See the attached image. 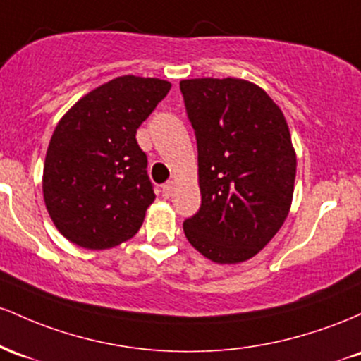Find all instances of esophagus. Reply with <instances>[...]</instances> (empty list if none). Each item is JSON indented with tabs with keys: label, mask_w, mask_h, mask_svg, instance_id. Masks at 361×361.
<instances>
[{
	"label": "esophagus",
	"mask_w": 361,
	"mask_h": 361,
	"mask_svg": "<svg viewBox=\"0 0 361 361\" xmlns=\"http://www.w3.org/2000/svg\"><path fill=\"white\" fill-rule=\"evenodd\" d=\"M173 188H176V184H173L172 180H169L167 184L161 185V194H164L165 197H170V196H172V192H173Z\"/></svg>",
	"instance_id": "34e87169"
}]
</instances>
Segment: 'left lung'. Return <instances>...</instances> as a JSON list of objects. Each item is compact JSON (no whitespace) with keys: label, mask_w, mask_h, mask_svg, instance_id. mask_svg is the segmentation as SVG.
Returning <instances> with one entry per match:
<instances>
[{"label":"left lung","mask_w":361,"mask_h":361,"mask_svg":"<svg viewBox=\"0 0 361 361\" xmlns=\"http://www.w3.org/2000/svg\"><path fill=\"white\" fill-rule=\"evenodd\" d=\"M197 141L201 208L184 221L189 244L209 261L254 257L281 225L293 200L297 155L281 109L240 78L182 80Z\"/></svg>","instance_id":"1"}]
</instances>
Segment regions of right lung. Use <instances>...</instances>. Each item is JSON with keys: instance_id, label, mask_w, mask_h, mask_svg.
Wrapping results in <instances>:
<instances>
[{"instance_id": "1", "label": "right lung", "mask_w": 361, "mask_h": 361, "mask_svg": "<svg viewBox=\"0 0 361 361\" xmlns=\"http://www.w3.org/2000/svg\"><path fill=\"white\" fill-rule=\"evenodd\" d=\"M160 78L119 76L82 97L52 133L42 192L56 228L90 250L135 237L155 201L136 129L167 95Z\"/></svg>"}]
</instances>
